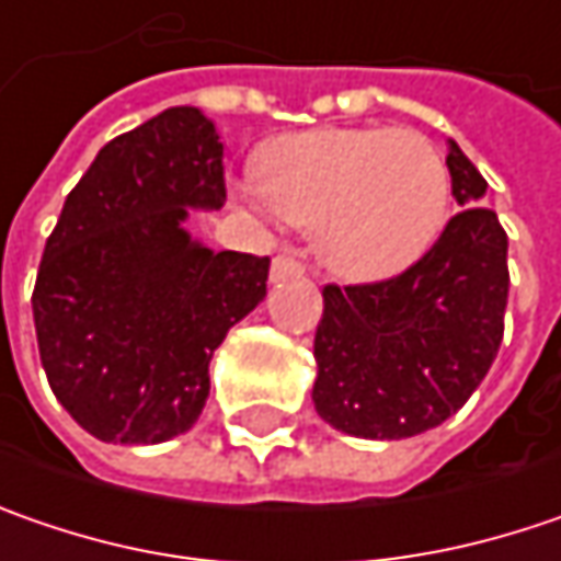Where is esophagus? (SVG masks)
Masks as SVG:
<instances>
[{
    "mask_svg": "<svg viewBox=\"0 0 561 561\" xmlns=\"http://www.w3.org/2000/svg\"><path fill=\"white\" fill-rule=\"evenodd\" d=\"M273 282H285V279H298V276H305V263H301V256L298 251H282L276 260H273Z\"/></svg>",
    "mask_w": 561,
    "mask_h": 561,
    "instance_id": "34e87169",
    "label": "esophagus"
}]
</instances>
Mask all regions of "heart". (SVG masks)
Segmentation results:
<instances>
[{
  "mask_svg": "<svg viewBox=\"0 0 561 561\" xmlns=\"http://www.w3.org/2000/svg\"><path fill=\"white\" fill-rule=\"evenodd\" d=\"M263 201L305 222L335 276L382 279L411 266L449 216V165L411 128H313L256 159Z\"/></svg>",
  "mask_w": 561,
  "mask_h": 561,
  "instance_id": "b5f03b06",
  "label": "heart"
}]
</instances>
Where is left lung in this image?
<instances>
[{
    "label": "left lung",
    "mask_w": 561,
    "mask_h": 561,
    "mask_svg": "<svg viewBox=\"0 0 561 561\" xmlns=\"http://www.w3.org/2000/svg\"><path fill=\"white\" fill-rule=\"evenodd\" d=\"M458 213L404 273L327 285L317 323L313 404L329 426L364 439H408L471 399L496 360L508 301V234L480 207L486 182L449 140Z\"/></svg>",
    "instance_id": "obj_1"
}]
</instances>
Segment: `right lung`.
<instances>
[{"label": "right lung", "instance_id": "right-lung-1", "mask_svg": "<svg viewBox=\"0 0 561 561\" xmlns=\"http://www.w3.org/2000/svg\"><path fill=\"white\" fill-rule=\"evenodd\" d=\"M222 204V144L194 106L110 140L65 197L31 305L46 379L90 436L157 446L201 417L209 357L270 276V256L184 232Z\"/></svg>", "mask_w": 561, "mask_h": 561}]
</instances>
